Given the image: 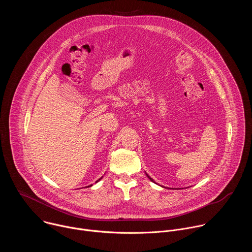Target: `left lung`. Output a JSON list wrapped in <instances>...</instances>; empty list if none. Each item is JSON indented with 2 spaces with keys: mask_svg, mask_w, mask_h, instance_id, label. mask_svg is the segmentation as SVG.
<instances>
[{
  "mask_svg": "<svg viewBox=\"0 0 252 252\" xmlns=\"http://www.w3.org/2000/svg\"><path fill=\"white\" fill-rule=\"evenodd\" d=\"M147 176H148V177H149V178H150V179H151V181H152V182H153V183H155V181H154V179H153V178H152V177H151V176H150V175H148V173H147ZM155 184H156V183H155ZM162 188H163V187H162Z\"/></svg>",
  "mask_w": 252,
  "mask_h": 252,
  "instance_id": "8db88e82",
  "label": "left lung"
}]
</instances>
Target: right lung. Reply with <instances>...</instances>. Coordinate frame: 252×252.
I'll use <instances>...</instances> for the list:
<instances>
[{"instance_id":"obj_1","label":"right lung","mask_w":252,"mask_h":252,"mask_svg":"<svg viewBox=\"0 0 252 252\" xmlns=\"http://www.w3.org/2000/svg\"><path fill=\"white\" fill-rule=\"evenodd\" d=\"M100 179H101V177H100V178H99V179H98V181H100ZM98 181H96V182H95V183H97V182H98ZM92 186H93V185H91V186H89V187H92Z\"/></svg>"}]
</instances>
